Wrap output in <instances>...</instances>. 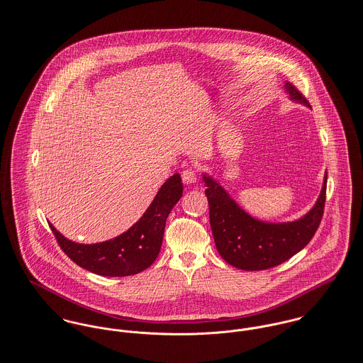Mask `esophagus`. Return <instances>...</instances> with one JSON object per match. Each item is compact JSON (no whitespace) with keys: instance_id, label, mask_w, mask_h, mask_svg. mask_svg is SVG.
Returning <instances> with one entry per match:
<instances>
[{"instance_id":"esophagus-1","label":"esophagus","mask_w":363,"mask_h":363,"mask_svg":"<svg viewBox=\"0 0 363 363\" xmlns=\"http://www.w3.org/2000/svg\"><path fill=\"white\" fill-rule=\"evenodd\" d=\"M182 181L186 185L196 182V171L192 169V168H188V169L182 171Z\"/></svg>"}]
</instances>
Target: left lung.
<instances>
[{"mask_svg": "<svg viewBox=\"0 0 363 363\" xmlns=\"http://www.w3.org/2000/svg\"><path fill=\"white\" fill-rule=\"evenodd\" d=\"M290 99L310 106L303 94L285 84ZM209 202V218L218 254L230 265L244 271L269 269L303 250L315 234L325 205L327 175L313 209L289 223H267L251 218L209 175H203Z\"/></svg>", "mask_w": 363, "mask_h": 363, "instance_id": "left-lung-1", "label": "left lung"}]
</instances>
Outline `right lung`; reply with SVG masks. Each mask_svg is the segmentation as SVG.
I'll list each match as a JSON object with an SVG mask.
<instances>
[{"label": "right lung", "instance_id": "1", "mask_svg": "<svg viewBox=\"0 0 363 363\" xmlns=\"http://www.w3.org/2000/svg\"><path fill=\"white\" fill-rule=\"evenodd\" d=\"M182 196L179 174L168 178L157 192L145 215L128 231L96 244H78L49 224L60 248L78 267L101 277H130L147 269L157 258L165 221Z\"/></svg>", "mask_w": 363, "mask_h": 363}]
</instances>
